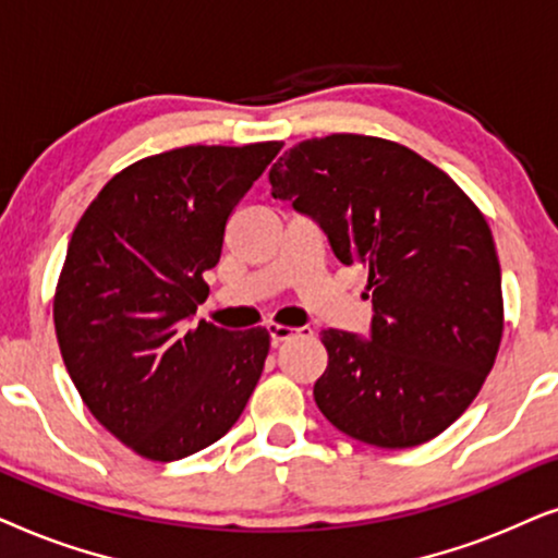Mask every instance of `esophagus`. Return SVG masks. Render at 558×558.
Masks as SVG:
<instances>
[{
    "mask_svg": "<svg viewBox=\"0 0 558 558\" xmlns=\"http://www.w3.org/2000/svg\"><path fill=\"white\" fill-rule=\"evenodd\" d=\"M267 333H270L272 347H278L288 339L299 337V333H303V329H293V326H283V324H267Z\"/></svg>",
    "mask_w": 558,
    "mask_h": 558,
    "instance_id": "obj_1",
    "label": "esophagus"
}]
</instances>
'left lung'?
<instances>
[{
  "label": "left lung",
  "mask_w": 558,
  "mask_h": 558,
  "mask_svg": "<svg viewBox=\"0 0 558 558\" xmlns=\"http://www.w3.org/2000/svg\"><path fill=\"white\" fill-rule=\"evenodd\" d=\"M270 185L318 221L339 263L365 267L373 293V339L322 331L318 411L380 449L436 439L477 398L502 339L485 214L418 153L349 132L291 147Z\"/></svg>",
  "instance_id": "left-lung-1"
}]
</instances>
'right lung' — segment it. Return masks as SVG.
I'll return each mask as SVG.
<instances>
[{"mask_svg":"<svg viewBox=\"0 0 558 558\" xmlns=\"http://www.w3.org/2000/svg\"><path fill=\"white\" fill-rule=\"evenodd\" d=\"M283 143L189 145L132 162L73 229L53 322L81 400L153 462L219 441L263 375L270 333L189 326L240 198Z\"/></svg>","mask_w":558,"mask_h":558,"instance_id":"right-lung-1","label":"right lung"}]
</instances>
